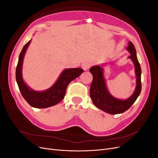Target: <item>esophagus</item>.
I'll return each instance as SVG.
<instances>
[{"instance_id":"1","label":"esophagus","mask_w":158,"mask_h":158,"mask_svg":"<svg viewBox=\"0 0 158 158\" xmlns=\"http://www.w3.org/2000/svg\"><path fill=\"white\" fill-rule=\"evenodd\" d=\"M90 67V65L88 63H84L82 64V68L84 70H88Z\"/></svg>"}]
</instances>
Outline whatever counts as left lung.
I'll return each instance as SVG.
<instances>
[{
	"instance_id": "obj_1",
	"label": "left lung",
	"mask_w": 158,
	"mask_h": 158,
	"mask_svg": "<svg viewBox=\"0 0 158 158\" xmlns=\"http://www.w3.org/2000/svg\"><path fill=\"white\" fill-rule=\"evenodd\" d=\"M127 49L131 53L128 58L132 60L135 64L136 77L135 91L128 99L125 100L118 99L109 94L103 76L102 66H94L89 69V72L93 76V80L89 90L90 98L95 106L109 114H116L126 111L135 102L141 92V67L137 59L135 47L131 41L128 42Z\"/></svg>"
}]
</instances>
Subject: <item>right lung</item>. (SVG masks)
<instances>
[{
  "label": "right lung",
  "mask_w": 158,
  "mask_h": 158,
  "mask_svg": "<svg viewBox=\"0 0 158 158\" xmlns=\"http://www.w3.org/2000/svg\"><path fill=\"white\" fill-rule=\"evenodd\" d=\"M30 42L31 40L23 46L19 55L16 70V78L19 89L23 98L33 107L42 109L55 106L64 98L66 88L70 82L78 77L83 73L84 70L80 68L65 69L50 88L43 92H37L31 89L24 82L22 74L23 57Z\"/></svg>",
  "instance_id": "add662e5"
}]
</instances>
